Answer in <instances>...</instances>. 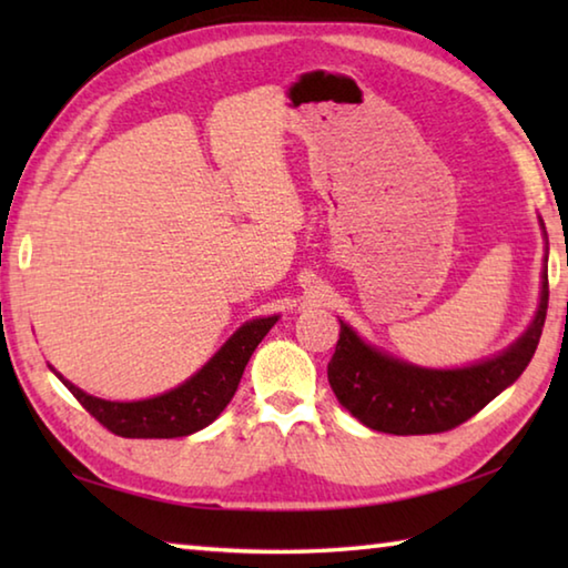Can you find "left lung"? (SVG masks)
Instances as JSON below:
<instances>
[{
  "label": "left lung",
  "instance_id": "obj_1",
  "mask_svg": "<svg viewBox=\"0 0 568 568\" xmlns=\"http://www.w3.org/2000/svg\"><path fill=\"white\" fill-rule=\"evenodd\" d=\"M546 307H549V275L544 271L541 301L521 338L494 358L454 371L420 368L393 358L363 343L341 321V338L328 363L331 388L341 406L348 408L363 426L381 434H444L476 416L521 376L541 338Z\"/></svg>",
  "mask_w": 568,
  "mask_h": 568
}]
</instances>
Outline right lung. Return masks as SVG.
<instances>
[{
	"mask_svg": "<svg viewBox=\"0 0 568 568\" xmlns=\"http://www.w3.org/2000/svg\"><path fill=\"white\" fill-rule=\"evenodd\" d=\"M277 315L271 318H255L245 323L230 335L227 343L210 358L195 376L187 378L182 386L172 388L162 396L145 398V400H102L90 393L72 386L60 378L72 396L82 403L90 416L98 418L104 428L112 430L114 436L122 438H178L190 436L195 430L205 428L213 423L225 406L233 400L237 383L243 378V371L250 361V355L257 348L267 331L273 328Z\"/></svg>",
	"mask_w": 568,
	"mask_h": 568,
	"instance_id": "add662e5",
	"label": "right lung"
}]
</instances>
